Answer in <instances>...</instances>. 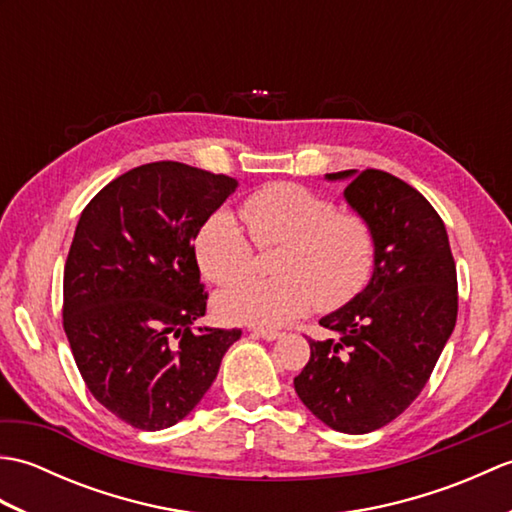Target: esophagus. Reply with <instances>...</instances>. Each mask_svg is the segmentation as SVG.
I'll return each mask as SVG.
<instances>
[{"instance_id": "esophagus-1", "label": "esophagus", "mask_w": 512, "mask_h": 512, "mask_svg": "<svg viewBox=\"0 0 512 512\" xmlns=\"http://www.w3.org/2000/svg\"><path fill=\"white\" fill-rule=\"evenodd\" d=\"M253 334L255 336H259V339H264V341H277L279 336H281V332H277V330H264V328H255L253 330Z\"/></svg>"}]
</instances>
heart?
<instances>
[{"label": "heart", "mask_w": 512, "mask_h": 512, "mask_svg": "<svg viewBox=\"0 0 512 512\" xmlns=\"http://www.w3.org/2000/svg\"><path fill=\"white\" fill-rule=\"evenodd\" d=\"M239 215L259 248L279 246L273 279H250L217 297V310L233 323L275 328L312 306L330 312L361 292L376 264V237L363 215L336 211L332 200L292 182L250 193ZM204 277L217 286L244 279L255 248L231 213L220 211L195 239Z\"/></svg>", "instance_id": "b5f03b06"}]
</instances>
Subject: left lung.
Instances as JSON below:
<instances>
[{"label":"left lung","mask_w":512,"mask_h":512,"mask_svg":"<svg viewBox=\"0 0 512 512\" xmlns=\"http://www.w3.org/2000/svg\"><path fill=\"white\" fill-rule=\"evenodd\" d=\"M369 222L376 264L365 290L319 321L336 339L308 341L295 391L341 433H369L398 418L436 367L458 319V275L442 217L387 171L325 173Z\"/></svg>","instance_id":"8db88e82"}]
</instances>
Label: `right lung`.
<instances>
[{"mask_svg":"<svg viewBox=\"0 0 512 512\" xmlns=\"http://www.w3.org/2000/svg\"><path fill=\"white\" fill-rule=\"evenodd\" d=\"M237 180L182 162L123 173L85 206L63 270V330L101 405L136 429L189 416L242 330L198 328L193 239Z\"/></svg>","mask_w":512,"mask_h":512,"instance_id":"right-lung-1","label":"right lung"}]
</instances>
